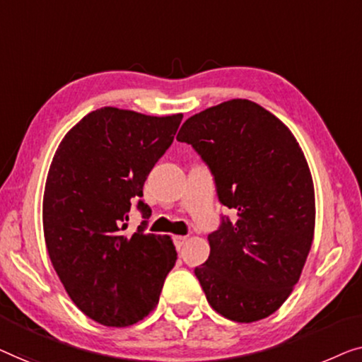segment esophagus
<instances>
[{
  "instance_id": "obj_1",
  "label": "esophagus",
  "mask_w": 362,
  "mask_h": 362,
  "mask_svg": "<svg viewBox=\"0 0 362 362\" xmlns=\"http://www.w3.org/2000/svg\"><path fill=\"white\" fill-rule=\"evenodd\" d=\"M185 241H187L185 236H174V244H175V247L179 249V251L183 247V244H185Z\"/></svg>"
}]
</instances>
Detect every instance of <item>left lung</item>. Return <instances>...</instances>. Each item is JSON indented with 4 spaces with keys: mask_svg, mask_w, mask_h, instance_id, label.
<instances>
[{
    "mask_svg": "<svg viewBox=\"0 0 362 362\" xmlns=\"http://www.w3.org/2000/svg\"><path fill=\"white\" fill-rule=\"evenodd\" d=\"M177 141L210 169L221 216L210 256L195 276L213 310L239 323L272 315L292 293L315 231L307 159L281 119L249 100H230L188 118Z\"/></svg>",
    "mask_w": 362,
    "mask_h": 362,
    "instance_id": "left-lung-1",
    "label": "left lung"
}]
</instances>
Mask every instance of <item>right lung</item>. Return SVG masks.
I'll return each instance as SVG.
<instances>
[{"label": "right lung", "instance_id": "obj_1", "mask_svg": "<svg viewBox=\"0 0 362 362\" xmlns=\"http://www.w3.org/2000/svg\"><path fill=\"white\" fill-rule=\"evenodd\" d=\"M180 121L105 106L65 134L50 164L42 203L49 257L74 303L105 327L147 317L175 266L172 239L146 233L151 208L139 198ZM136 199L145 220L128 237Z\"/></svg>", "mask_w": 362, "mask_h": 362}]
</instances>
